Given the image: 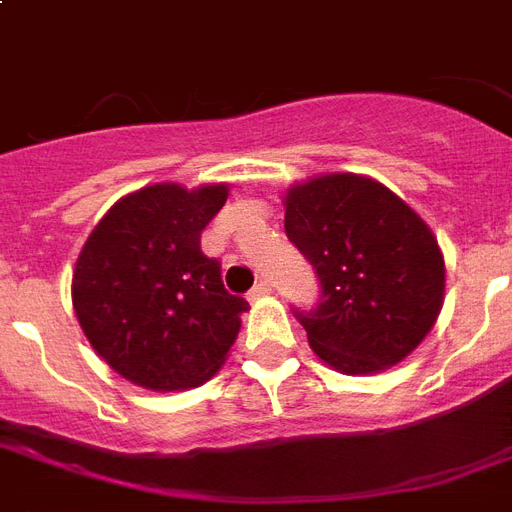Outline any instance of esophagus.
<instances>
[{
	"label": "esophagus",
	"instance_id": "obj_1",
	"mask_svg": "<svg viewBox=\"0 0 512 512\" xmlns=\"http://www.w3.org/2000/svg\"><path fill=\"white\" fill-rule=\"evenodd\" d=\"M268 292H271V281L268 279H260L255 284V287L249 289V300H257V297H265L268 295Z\"/></svg>",
	"mask_w": 512,
	"mask_h": 512
}]
</instances>
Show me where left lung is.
Masks as SVG:
<instances>
[{
	"label": "left lung",
	"instance_id": "1",
	"mask_svg": "<svg viewBox=\"0 0 512 512\" xmlns=\"http://www.w3.org/2000/svg\"><path fill=\"white\" fill-rule=\"evenodd\" d=\"M287 239L319 279V303L292 308L316 356L345 374L406 358L444 303V257L433 233L396 193L358 175L292 188Z\"/></svg>",
	"mask_w": 512,
	"mask_h": 512
}]
</instances>
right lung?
<instances>
[{
	"instance_id": "obj_1",
	"label": "right lung",
	"mask_w": 512,
	"mask_h": 512,
	"mask_svg": "<svg viewBox=\"0 0 512 512\" xmlns=\"http://www.w3.org/2000/svg\"><path fill=\"white\" fill-rule=\"evenodd\" d=\"M225 199V185H148L108 209L76 260L71 300L84 335L140 388H196L239 335L247 300L201 252V231Z\"/></svg>"
}]
</instances>
